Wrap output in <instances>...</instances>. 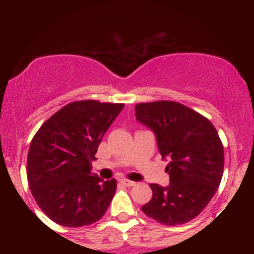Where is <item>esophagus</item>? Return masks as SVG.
Instances as JSON below:
<instances>
[{
    "label": "esophagus",
    "mask_w": 254,
    "mask_h": 254,
    "mask_svg": "<svg viewBox=\"0 0 254 254\" xmlns=\"http://www.w3.org/2000/svg\"><path fill=\"white\" fill-rule=\"evenodd\" d=\"M120 183L124 184V186H127V187H132L136 184L134 181H129V179H120Z\"/></svg>",
    "instance_id": "1"
}]
</instances>
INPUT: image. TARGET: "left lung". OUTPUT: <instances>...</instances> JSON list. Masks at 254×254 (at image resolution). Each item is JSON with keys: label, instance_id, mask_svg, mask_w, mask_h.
Listing matches in <instances>:
<instances>
[{"label": "left lung", "instance_id": "8db88e82", "mask_svg": "<svg viewBox=\"0 0 254 254\" xmlns=\"http://www.w3.org/2000/svg\"><path fill=\"white\" fill-rule=\"evenodd\" d=\"M136 119L155 132L170 186L150 184L152 198L141 207L163 225L198 216L216 193L224 172V146L214 125L181 103L158 101L135 106Z\"/></svg>", "mask_w": 254, "mask_h": 254}]
</instances>
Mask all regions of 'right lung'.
Instances as JSON below:
<instances>
[{
  "label": "right lung",
  "mask_w": 254,
  "mask_h": 254,
  "mask_svg": "<svg viewBox=\"0 0 254 254\" xmlns=\"http://www.w3.org/2000/svg\"><path fill=\"white\" fill-rule=\"evenodd\" d=\"M124 104L72 102L40 127L30 142V191L49 219L66 227L88 226L106 214L117 181L91 173L102 137Z\"/></svg>",
  "instance_id": "right-lung-1"
}]
</instances>
